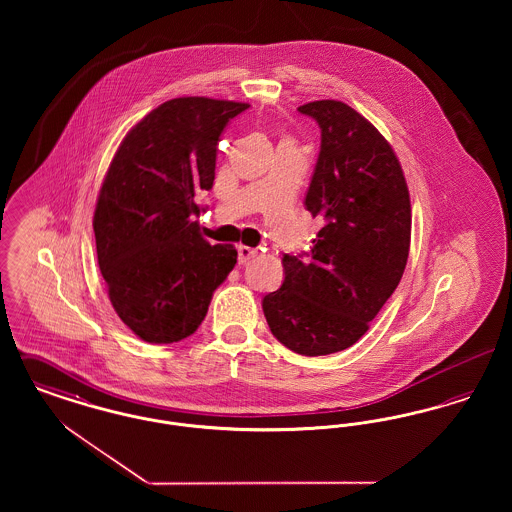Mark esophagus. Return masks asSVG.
<instances>
[{
    "label": "esophagus",
    "instance_id": "obj_1",
    "mask_svg": "<svg viewBox=\"0 0 512 512\" xmlns=\"http://www.w3.org/2000/svg\"><path fill=\"white\" fill-rule=\"evenodd\" d=\"M255 255H257V249H253V247H247V245H240V247H238V261H240V265H245V263L251 261Z\"/></svg>",
    "mask_w": 512,
    "mask_h": 512
}]
</instances>
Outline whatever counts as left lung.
I'll return each instance as SVG.
<instances>
[{"instance_id": "left-lung-1", "label": "left lung", "mask_w": 512, "mask_h": 512, "mask_svg": "<svg viewBox=\"0 0 512 512\" xmlns=\"http://www.w3.org/2000/svg\"><path fill=\"white\" fill-rule=\"evenodd\" d=\"M320 126V153L305 197L322 217L313 247L284 255L280 290L263 297L272 336L305 357L361 340L395 292L409 257L411 199L388 140L347 103L299 107Z\"/></svg>"}]
</instances>
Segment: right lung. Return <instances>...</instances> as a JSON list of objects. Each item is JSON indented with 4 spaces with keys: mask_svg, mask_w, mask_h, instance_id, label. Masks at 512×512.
Listing matches in <instances>:
<instances>
[{
    "mask_svg": "<svg viewBox=\"0 0 512 512\" xmlns=\"http://www.w3.org/2000/svg\"><path fill=\"white\" fill-rule=\"evenodd\" d=\"M247 107L169 99L124 136L109 165L94 213L98 265L115 313L140 340L192 336L236 265L234 245L199 234L195 197L213 188L220 134Z\"/></svg>",
    "mask_w": 512,
    "mask_h": 512,
    "instance_id": "right-lung-1",
    "label": "right lung"
}]
</instances>
